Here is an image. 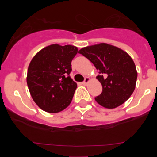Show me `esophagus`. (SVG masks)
Returning a JSON list of instances; mask_svg holds the SVG:
<instances>
[{
    "instance_id": "1",
    "label": "esophagus",
    "mask_w": 157,
    "mask_h": 157,
    "mask_svg": "<svg viewBox=\"0 0 157 157\" xmlns=\"http://www.w3.org/2000/svg\"><path fill=\"white\" fill-rule=\"evenodd\" d=\"M89 81H90V78H89V77H86L84 80V81H83L82 83H83V85H86L89 83Z\"/></svg>"
}]
</instances>
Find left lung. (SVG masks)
Masks as SVG:
<instances>
[{"mask_svg":"<svg viewBox=\"0 0 157 157\" xmlns=\"http://www.w3.org/2000/svg\"><path fill=\"white\" fill-rule=\"evenodd\" d=\"M79 53L99 71L96 78L102 84V92L95 97V100L99 105L114 109L129 99L135 89L137 73L128 53L106 43L85 47Z\"/></svg>","mask_w":157,"mask_h":157,"instance_id":"obj_1","label":"left lung"}]
</instances>
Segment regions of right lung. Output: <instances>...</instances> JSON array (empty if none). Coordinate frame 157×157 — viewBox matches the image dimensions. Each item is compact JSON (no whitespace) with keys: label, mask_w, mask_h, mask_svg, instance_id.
Instances as JSON below:
<instances>
[{"label":"right lung","mask_w":157,"mask_h":157,"mask_svg":"<svg viewBox=\"0 0 157 157\" xmlns=\"http://www.w3.org/2000/svg\"><path fill=\"white\" fill-rule=\"evenodd\" d=\"M77 53V47L54 44L42 49L32 59L26 82L32 98L43 111L57 113L72 101L77 85L70 74L71 61Z\"/></svg>","instance_id":"add662e5"}]
</instances>
